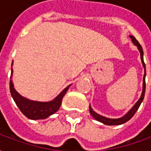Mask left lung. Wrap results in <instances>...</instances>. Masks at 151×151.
Masks as SVG:
<instances>
[{
	"label": "left lung",
	"mask_w": 151,
	"mask_h": 151,
	"mask_svg": "<svg viewBox=\"0 0 151 151\" xmlns=\"http://www.w3.org/2000/svg\"><path fill=\"white\" fill-rule=\"evenodd\" d=\"M130 38L132 39L133 43L137 47V48H138V50L140 51V53H141V60H142V62L143 67H144V69H145V73H144V76H143L142 93V95H141V98L139 99V100L137 102L136 104L133 106V108H131V110H130L125 116H124L123 117L119 118V119H109V118H106V117L102 116L100 115L95 113V111L91 109V106H90V108H90V112L92 116L94 117L95 120H97L98 121H99V122H102V123L104 124H107V125H119V124L125 123L128 120H129L133 116V115L136 113L137 110L138 108L140 107V105H141V104H142V102L143 100V99H144V95H145V91H146V81H145V78H146V65H145L144 60H143L142 47L141 44L138 43V41L136 40V38L134 37V36L130 35Z\"/></svg>",
	"instance_id": "1"
}]
</instances>
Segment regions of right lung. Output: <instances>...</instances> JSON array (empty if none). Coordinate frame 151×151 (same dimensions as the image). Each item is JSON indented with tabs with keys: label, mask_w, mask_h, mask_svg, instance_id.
<instances>
[{
	"label": "right lung",
	"mask_w": 151,
	"mask_h": 151,
	"mask_svg": "<svg viewBox=\"0 0 151 151\" xmlns=\"http://www.w3.org/2000/svg\"><path fill=\"white\" fill-rule=\"evenodd\" d=\"M12 74H13V69L11 68L10 79L12 78ZM69 86H67L55 99H53L52 101L37 102L29 100L19 95L14 88V85L11 80L9 81V90H10V93L22 114L31 120L45 119L58 111L61 105L63 97L65 96Z\"/></svg>",
	"instance_id": "1"
}]
</instances>
